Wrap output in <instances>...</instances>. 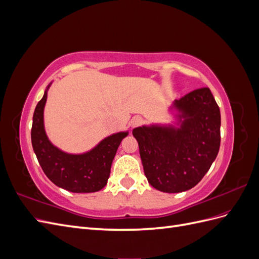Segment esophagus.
<instances>
[{"label":"esophagus","instance_id":"1","mask_svg":"<svg viewBox=\"0 0 259 259\" xmlns=\"http://www.w3.org/2000/svg\"><path fill=\"white\" fill-rule=\"evenodd\" d=\"M142 123H143L142 117H140V116H134L131 120L130 125H131V127H136V126H138V125H140Z\"/></svg>","mask_w":259,"mask_h":259}]
</instances>
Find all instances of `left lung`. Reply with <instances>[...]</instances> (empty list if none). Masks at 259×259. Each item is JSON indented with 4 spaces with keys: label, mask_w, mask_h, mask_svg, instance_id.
<instances>
[{
    "label": "left lung",
    "mask_w": 259,
    "mask_h": 259,
    "mask_svg": "<svg viewBox=\"0 0 259 259\" xmlns=\"http://www.w3.org/2000/svg\"><path fill=\"white\" fill-rule=\"evenodd\" d=\"M173 124L133 130L145 175L156 190L187 191L200 183L221 146V110L208 88L192 91L169 107Z\"/></svg>",
    "instance_id": "left-lung-1"
}]
</instances>
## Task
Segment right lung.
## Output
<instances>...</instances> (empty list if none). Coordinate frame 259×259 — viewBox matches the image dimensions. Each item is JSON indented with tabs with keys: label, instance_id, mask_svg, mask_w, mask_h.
<instances>
[{
	"label": "right lung",
	"instance_id": "1",
	"mask_svg": "<svg viewBox=\"0 0 259 259\" xmlns=\"http://www.w3.org/2000/svg\"><path fill=\"white\" fill-rule=\"evenodd\" d=\"M51 85L46 88L33 113L31 142L37 161L51 182L62 189L74 193L99 191L107 185L117 148L128 131L108 136L83 153L62 151L52 144L44 126V108Z\"/></svg>",
	"mask_w": 259,
	"mask_h": 259
}]
</instances>
